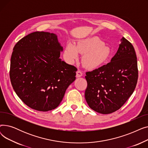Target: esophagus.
I'll return each mask as SVG.
<instances>
[{
  "label": "esophagus",
  "instance_id": "1",
  "mask_svg": "<svg viewBox=\"0 0 148 148\" xmlns=\"http://www.w3.org/2000/svg\"><path fill=\"white\" fill-rule=\"evenodd\" d=\"M82 75H83V73L82 71H80V70H78V71L76 72V77H77V78H78V77H82Z\"/></svg>",
  "mask_w": 148,
  "mask_h": 148
}]
</instances>
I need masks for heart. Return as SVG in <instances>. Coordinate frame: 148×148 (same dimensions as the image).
<instances>
[{
	"instance_id": "1",
	"label": "heart",
	"mask_w": 148,
	"mask_h": 148,
	"mask_svg": "<svg viewBox=\"0 0 148 148\" xmlns=\"http://www.w3.org/2000/svg\"><path fill=\"white\" fill-rule=\"evenodd\" d=\"M79 53L84 54V64L89 68H95L101 65L109 56L110 51L103 42L97 38L79 40L74 45L68 43L64 50L65 60L73 64L78 59Z\"/></svg>"
}]
</instances>
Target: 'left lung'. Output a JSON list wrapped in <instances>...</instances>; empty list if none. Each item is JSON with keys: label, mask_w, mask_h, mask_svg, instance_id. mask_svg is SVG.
Segmentation results:
<instances>
[{"label": "left lung", "mask_w": 148, "mask_h": 148, "mask_svg": "<svg viewBox=\"0 0 148 148\" xmlns=\"http://www.w3.org/2000/svg\"><path fill=\"white\" fill-rule=\"evenodd\" d=\"M110 62L86 73L88 83L85 99L90 108L101 114L112 113L133 94L138 79L136 54L132 45L122 37Z\"/></svg>", "instance_id": "8db88e82"}]
</instances>
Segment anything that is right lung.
Instances as JSON below:
<instances>
[{"label": "right lung", "instance_id": "1", "mask_svg": "<svg viewBox=\"0 0 148 148\" xmlns=\"http://www.w3.org/2000/svg\"><path fill=\"white\" fill-rule=\"evenodd\" d=\"M63 47L54 34L35 32L15 45L10 79L14 91L32 109L47 112L59 106L77 69L59 58Z\"/></svg>", "mask_w": 148, "mask_h": 148}]
</instances>
